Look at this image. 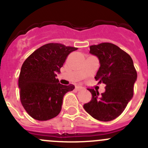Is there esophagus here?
<instances>
[{"instance_id": "esophagus-1", "label": "esophagus", "mask_w": 148, "mask_h": 148, "mask_svg": "<svg viewBox=\"0 0 148 148\" xmlns=\"http://www.w3.org/2000/svg\"><path fill=\"white\" fill-rule=\"evenodd\" d=\"M84 89V88L81 86H76V89H77V91H80V90H82V89Z\"/></svg>"}]
</instances>
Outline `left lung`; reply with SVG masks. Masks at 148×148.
<instances>
[{"instance_id": "8db88e82", "label": "left lung", "mask_w": 148, "mask_h": 148, "mask_svg": "<svg viewBox=\"0 0 148 148\" xmlns=\"http://www.w3.org/2000/svg\"><path fill=\"white\" fill-rule=\"evenodd\" d=\"M89 48V53L97 56L100 63L95 79L106 86L102 95L88 89L92 97L83 107L96 120L108 122L119 117L132 98L137 71L131 56L117 46L102 43Z\"/></svg>"}]
</instances>
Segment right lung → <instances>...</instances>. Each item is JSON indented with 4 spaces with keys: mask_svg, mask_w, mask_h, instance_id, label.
<instances>
[{
    "mask_svg": "<svg viewBox=\"0 0 148 148\" xmlns=\"http://www.w3.org/2000/svg\"><path fill=\"white\" fill-rule=\"evenodd\" d=\"M77 49L50 43L36 49L23 62L18 78L20 99L32 118L46 121L60 113L64 96L74 86L61 84L56 73H60L68 55Z\"/></svg>",
    "mask_w": 148,
    "mask_h": 148,
    "instance_id": "1",
    "label": "right lung"
}]
</instances>
